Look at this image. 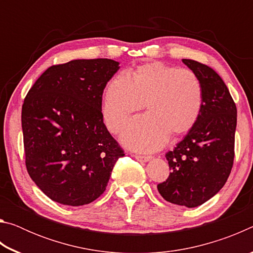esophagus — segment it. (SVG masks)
Returning a JSON list of instances; mask_svg holds the SVG:
<instances>
[{"instance_id":"obj_1","label":"esophagus","mask_w":253,"mask_h":253,"mask_svg":"<svg viewBox=\"0 0 253 253\" xmlns=\"http://www.w3.org/2000/svg\"><path fill=\"white\" fill-rule=\"evenodd\" d=\"M134 156L137 161H139V162H148L149 160H151V156H146V155H137V154H135V155H132Z\"/></svg>"}]
</instances>
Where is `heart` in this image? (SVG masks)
<instances>
[{
  "instance_id": "1",
  "label": "heart",
  "mask_w": 253,
  "mask_h": 253,
  "mask_svg": "<svg viewBox=\"0 0 253 253\" xmlns=\"http://www.w3.org/2000/svg\"><path fill=\"white\" fill-rule=\"evenodd\" d=\"M148 113L128 124L122 139L140 152L156 151L169 135H181L198 121L203 106L199 77L188 69L152 62L128 75L119 74L105 89L102 117L111 132H119L128 117L143 108Z\"/></svg>"
}]
</instances>
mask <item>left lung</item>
I'll return each mask as SVG.
<instances>
[{
    "mask_svg": "<svg viewBox=\"0 0 253 253\" xmlns=\"http://www.w3.org/2000/svg\"><path fill=\"white\" fill-rule=\"evenodd\" d=\"M183 62L201 80L203 106L188 134L166 153L170 173L157 190L168 202L195 208L223 187L232 169L237 106L211 67L191 59Z\"/></svg>",
    "mask_w": 253,
    "mask_h": 253,
    "instance_id": "left-lung-1",
    "label": "left lung"
}]
</instances>
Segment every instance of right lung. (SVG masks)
<instances>
[{
    "label": "right lung",
    "mask_w": 253,
    "mask_h": 253,
    "mask_svg": "<svg viewBox=\"0 0 253 253\" xmlns=\"http://www.w3.org/2000/svg\"><path fill=\"white\" fill-rule=\"evenodd\" d=\"M110 59L72 60L49 67L25 96V166L54 202L89 204L104 193L125 155L104 124L102 93L119 69Z\"/></svg>",
    "instance_id": "1"
}]
</instances>
